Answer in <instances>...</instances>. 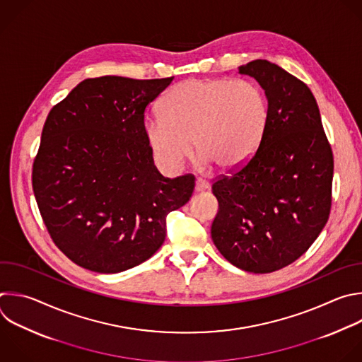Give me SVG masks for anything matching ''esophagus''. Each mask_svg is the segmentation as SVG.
<instances>
[{"label": "esophagus", "instance_id": "34e87169", "mask_svg": "<svg viewBox=\"0 0 362 362\" xmlns=\"http://www.w3.org/2000/svg\"><path fill=\"white\" fill-rule=\"evenodd\" d=\"M209 189V183L206 182V180H203V179H197L196 180V183H194V192H204V190H207Z\"/></svg>", "mask_w": 362, "mask_h": 362}]
</instances>
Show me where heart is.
I'll return each mask as SVG.
<instances>
[{"mask_svg": "<svg viewBox=\"0 0 362 362\" xmlns=\"http://www.w3.org/2000/svg\"><path fill=\"white\" fill-rule=\"evenodd\" d=\"M267 119L266 95L249 81L186 79L166 92L160 115L145 120L144 132L169 170L183 166L193 141L200 165L230 172L257 152Z\"/></svg>", "mask_w": 362, "mask_h": 362, "instance_id": "1", "label": "heart"}]
</instances>
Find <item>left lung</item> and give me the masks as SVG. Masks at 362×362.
Instances as JSON below:
<instances>
[{"instance_id": "8db88e82", "label": "left lung", "mask_w": 362, "mask_h": 362, "mask_svg": "<svg viewBox=\"0 0 362 362\" xmlns=\"http://www.w3.org/2000/svg\"><path fill=\"white\" fill-rule=\"evenodd\" d=\"M269 103L257 152L213 183L218 211L211 238L221 256L249 273L280 270L314 243L331 209L334 160L310 88L266 59L238 66Z\"/></svg>"}]
</instances>
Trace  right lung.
Listing matches in <instances>:
<instances>
[{"label":"right lung","mask_w":362,"mask_h":362,"mask_svg":"<svg viewBox=\"0 0 362 362\" xmlns=\"http://www.w3.org/2000/svg\"><path fill=\"white\" fill-rule=\"evenodd\" d=\"M172 81L85 79L45 120L34 194L57 247L86 270L115 274L151 259L166 214L192 197L194 177H163L144 132L146 106Z\"/></svg>","instance_id":"1"}]
</instances>
